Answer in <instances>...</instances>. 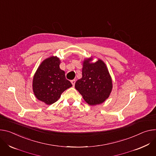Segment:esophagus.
<instances>
[{"mask_svg": "<svg viewBox=\"0 0 156 156\" xmlns=\"http://www.w3.org/2000/svg\"><path fill=\"white\" fill-rule=\"evenodd\" d=\"M71 83H72V84L74 86L75 84V83H76V80H73L71 81Z\"/></svg>", "mask_w": 156, "mask_h": 156, "instance_id": "1", "label": "esophagus"}]
</instances>
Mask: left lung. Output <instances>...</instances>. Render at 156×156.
I'll return each instance as SVG.
<instances>
[{
    "label": "left lung",
    "mask_w": 156,
    "mask_h": 156,
    "mask_svg": "<svg viewBox=\"0 0 156 156\" xmlns=\"http://www.w3.org/2000/svg\"><path fill=\"white\" fill-rule=\"evenodd\" d=\"M92 56L83 62L82 78L75 83V88L90 106L103 103L112 89V81L108 67L101 59L92 62Z\"/></svg>",
    "instance_id": "1"
}]
</instances>
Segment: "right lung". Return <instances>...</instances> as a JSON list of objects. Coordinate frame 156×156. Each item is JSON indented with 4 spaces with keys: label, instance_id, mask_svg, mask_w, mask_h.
<instances>
[{
    "label": "right lung",
    "instance_id": "right-lung-1",
    "mask_svg": "<svg viewBox=\"0 0 156 156\" xmlns=\"http://www.w3.org/2000/svg\"><path fill=\"white\" fill-rule=\"evenodd\" d=\"M61 61L56 56L45 59L38 67L32 81L35 97L47 105L58 100L64 91L72 84L65 78V72L60 68Z\"/></svg>",
    "mask_w": 156,
    "mask_h": 156
}]
</instances>
